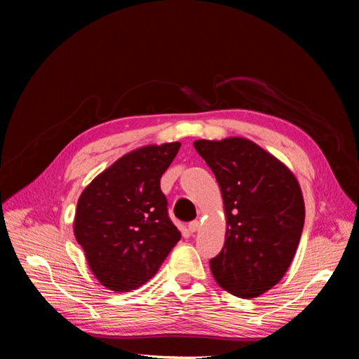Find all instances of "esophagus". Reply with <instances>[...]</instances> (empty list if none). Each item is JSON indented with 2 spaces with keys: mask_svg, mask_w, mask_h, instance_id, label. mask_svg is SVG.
Returning a JSON list of instances; mask_svg holds the SVG:
<instances>
[{
  "mask_svg": "<svg viewBox=\"0 0 359 359\" xmlns=\"http://www.w3.org/2000/svg\"><path fill=\"white\" fill-rule=\"evenodd\" d=\"M199 226H201V223H199L198 220H193V222L189 223V231H190L191 233H194V232H196V231L199 229Z\"/></svg>",
  "mask_w": 359,
  "mask_h": 359,
  "instance_id": "esophagus-1",
  "label": "esophagus"
}]
</instances>
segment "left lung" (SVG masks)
Returning a JSON list of instances; mask_svg holds the SVG:
<instances>
[{
    "label": "left lung",
    "mask_w": 359,
    "mask_h": 359,
    "mask_svg": "<svg viewBox=\"0 0 359 359\" xmlns=\"http://www.w3.org/2000/svg\"><path fill=\"white\" fill-rule=\"evenodd\" d=\"M219 182L226 238L210 260L220 287L256 298L283 278L297 253L306 219L295 175L273 154L244 137L193 144Z\"/></svg>",
    "instance_id": "8db88e82"
}]
</instances>
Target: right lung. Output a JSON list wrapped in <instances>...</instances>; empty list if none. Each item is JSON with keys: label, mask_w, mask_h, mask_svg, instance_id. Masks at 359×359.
<instances>
[{"label": "right lung", "mask_w": 359, "mask_h": 359, "mask_svg": "<svg viewBox=\"0 0 359 359\" xmlns=\"http://www.w3.org/2000/svg\"><path fill=\"white\" fill-rule=\"evenodd\" d=\"M181 144L147 145L118 158L82 191L74 236L91 273L115 292L145 285L180 241L160 178Z\"/></svg>", "instance_id": "right-lung-1"}]
</instances>
